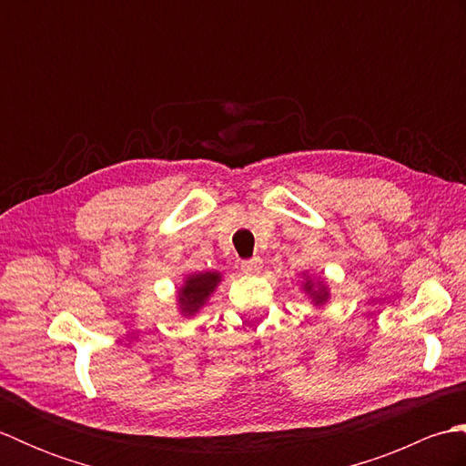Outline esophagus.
Listing matches in <instances>:
<instances>
[{"label": "esophagus", "instance_id": "34e87169", "mask_svg": "<svg viewBox=\"0 0 466 466\" xmlns=\"http://www.w3.org/2000/svg\"><path fill=\"white\" fill-rule=\"evenodd\" d=\"M264 268V264L260 258H250V260H244L242 262V272L248 274V276H256L260 274Z\"/></svg>", "mask_w": 466, "mask_h": 466}]
</instances>
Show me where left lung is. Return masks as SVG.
Returning a JSON list of instances; mask_svg holds the SVG:
<instances>
[{
	"instance_id": "1",
	"label": "left lung",
	"mask_w": 466,
	"mask_h": 466,
	"mask_svg": "<svg viewBox=\"0 0 466 466\" xmlns=\"http://www.w3.org/2000/svg\"><path fill=\"white\" fill-rule=\"evenodd\" d=\"M302 290L309 294V299H312V302L316 306H322L330 299V290H329V286L324 284V280H314L309 274H304Z\"/></svg>"
}]
</instances>
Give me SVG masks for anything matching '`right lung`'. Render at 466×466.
<instances>
[{"label": "right lung", "instance_id": "add662e5", "mask_svg": "<svg viewBox=\"0 0 466 466\" xmlns=\"http://www.w3.org/2000/svg\"><path fill=\"white\" fill-rule=\"evenodd\" d=\"M220 282V272L208 270L187 274L184 279V284L177 289V310H180L184 319H190V316L200 312Z\"/></svg>", "mask_w": 466, "mask_h": 466}]
</instances>
